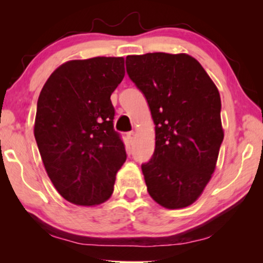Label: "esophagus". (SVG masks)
Instances as JSON below:
<instances>
[{
  "instance_id": "obj_1",
  "label": "esophagus",
  "mask_w": 263,
  "mask_h": 263,
  "mask_svg": "<svg viewBox=\"0 0 263 263\" xmlns=\"http://www.w3.org/2000/svg\"><path fill=\"white\" fill-rule=\"evenodd\" d=\"M127 138H128L129 141H134L135 138H136V134H135V132H129L128 134H127Z\"/></svg>"
}]
</instances>
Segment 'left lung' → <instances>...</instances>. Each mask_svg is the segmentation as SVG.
I'll return each mask as SVG.
<instances>
[{
	"mask_svg": "<svg viewBox=\"0 0 263 263\" xmlns=\"http://www.w3.org/2000/svg\"><path fill=\"white\" fill-rule=\"evenodd\" d=\"M125 66L156 124V149L141 165L147 192L168 210L190 206L210 182L224 139L217 86L186 53L132 55Z\"/></svg>",
	"mask_w": 263,
	"mask_h": 263,
	"instance_id": "obj_1",
	"label": "left lung"
}]
</instances>
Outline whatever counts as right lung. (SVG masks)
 I'll list each match as a JSON object with an SVG mask.
<instances>
[{"label":"right lung","instance_id":"right-lung-1","mask_svg":"<svg viewBox=\"0 0 263 263\" xmlns=\"http://www.w3.org/2000/svg\"><path fill=\"white\" fill-rule=\"evenodd\" d=\"M124 73L123 57L68 61L39 95L34 122L39 153L53 186L74 204L105 202L127 159L114 129L110 99Z\"/></svg>","mask_w":263,"mask_h":263}]
</instances>
